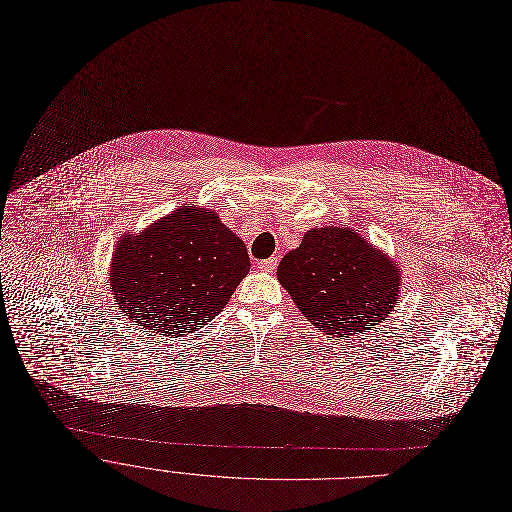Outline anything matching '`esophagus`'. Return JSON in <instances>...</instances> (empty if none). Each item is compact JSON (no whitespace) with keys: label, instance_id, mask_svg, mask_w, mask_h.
<instances>
[{"label":"esophagus","instance_id":"34e87169","mask_svg":"<svg viewBox=\"0 0 512 512\" xmlns=\"http://www.w3.org/2000/svg\"><path fill=\"white\" fill-rule=\"evenodd\" d=\"M256 266H258L262 272H274V270H276V266H278V258H266V260H260Z\"/></svg>","mask_w":512,"mask_h":512}]
</instances>
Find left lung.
I'll use <instances>...</instances> for the list:
<instances>
[{
  "instance_id": "8db88e82",
  "label": "left lung",
  "mask_w": 512,
  "mask_h": 512,
  "mask_svg": "<svg viewBox=\"0 0 512 512\" xmlns=\"http://www.w3.org/2000/svg\"><path fill=\"white\" fill-rule=\"evenodd\" d=\"M278 280L321 333L351 337L387 321L399 266L351 228H313L278 264Z\"/></svg>"
}]
</instances>
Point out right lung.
<instances>
[{
    "mask_svg": "<svg viewBox=\"0 0 512 512\" xmlns=\"http://www.w3.org/2000/svg\"><path fill=\"white\" fill-rule=\"evenodd\" d=\"M248 270L244 242L218 212L185 203L117 244L111 292L131 323L181 337L208 325Z\"/></svg>",
    "mask_w": 512,
    "mask_h": 512,
    "instance_id": "right-lung-1",
    "label": "right lung"
}]
</instances>
